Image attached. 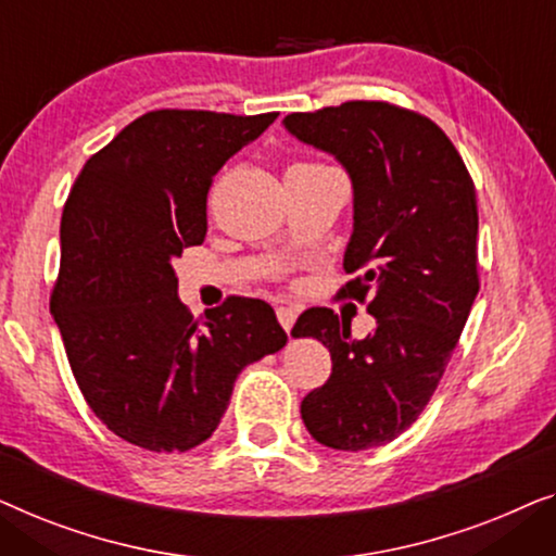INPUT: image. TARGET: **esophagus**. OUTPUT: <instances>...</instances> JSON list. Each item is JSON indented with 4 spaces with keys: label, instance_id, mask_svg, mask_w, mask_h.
I'll list each match as a JSON object with an SVG mask.
<instances>
[{
    "label": "esophagus",
    "instance_id": "1",
    "mask_svg": "<svg viewBox=\"0 0 556 556\" xmlns=\"http://www.w3.org/2000/svg\"><path fill=\"white\" fill-rule=\"evenodd\" d=\"M277 319H279V325L289 332L296 323V309L294 307H277Z\"/></svg>",
    "mask_w": 556,
    "mask_h": 556
}]
</instances>
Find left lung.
Returning a JSON list of instances; mask_svg holds the SVG:
<instances>
[{
	"mask_svg": "<svg viewBox=\"0 0 556 556\" xmlns=\"http://www.w3.org/2000/svg\"><path fill=\"white\" fill-rule=\"evenodd\" d=\"M281 125L330 153L353 181V237L342 296L367 300L375 330L353 340L332 309H307L294 338L330 350L332 375L302 401L309 435L327 448L365 451L416 424L448 365L479 294V208L448 136L424 115L353 100Z\"/></svg>",
	"mask_w": 556,
	"mask_h": 556,
	"instance_id": "8db88e82",
	"label": "left lung"
}]
</instances>
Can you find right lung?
I'll return each instance as SVG.
<instances>
[{
  "mask_svg": "<svg viewBox=\"0 0 556 556\" xmlns=\"http://www.w3.org/2000/svg\"><path fill=\"white\" fill-rule=\"evenodd\" d=\"M279 113L153 111L85 163L60 222L50 312L92 413L123 441L189 451L247 365L287 345L275 309L231 296L193 319L174 260L206 237V193Z\"/></svg>",
  "mask_w": 556,
  "mask_h": 556,
  "instance_id": "1",
  "label": "right lung"
}]
</instances>
